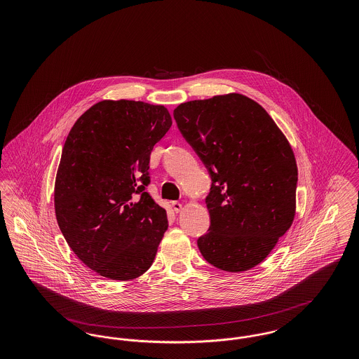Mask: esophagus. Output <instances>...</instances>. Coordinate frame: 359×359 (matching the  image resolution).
Wrapping results in <instances>:
<instances>
[{
    "label": "esophagus",
    "instance_id": "esophagus-1",
    "mask_svg": "<svg viewBox=\"0 0 359 359\" xmlns=\"http://www.w3.org/2000/svg\"><path fill=\"white\" fill-rule=\"evenodd\" d=\"M172 208H173V211L177 214V212H180V211H182L183 205H182L180 202H172Z\"/></svg>",
    "mask_w": 359,
    "mask_h": 359
}]
</instances>
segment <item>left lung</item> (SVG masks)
<instances>
[{
  "mask_svg": "<svg viewBox=\"0 0 359 359\" xmlns=\"http://www.w3.org/2000/svg\"><path fill=\"white\" fill-rule=\"evenodd\" d=\"M173 117L211 176V224L198 239L205 261L239 273L261 264L296 214L297 165L288 138L238 93L180 103Z\"/></svg>",
  "mask_w": 359,
  "mask_h": 359,
  "instance_id": "1",
  "label": "left lung"
}]
</instances>
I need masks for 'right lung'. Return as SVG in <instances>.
<instances>
[{"instance_id":"obj_1","label":"right lung","mask_w":359,"mask_h":359,"mask_svg":"<svg viewBox=\"0 0 359 359\" xmlns=\"http://www.w3.org/2000/svg\"><path fill=\"white\" fill-rule=\"evenodd\" d=\"M163 104L104 100L76 120L55 179V214L71 250L97 274L128 281L145 273L168 229L145 191L154 144L170 130Z\"/></svg>"}]
</instances>
